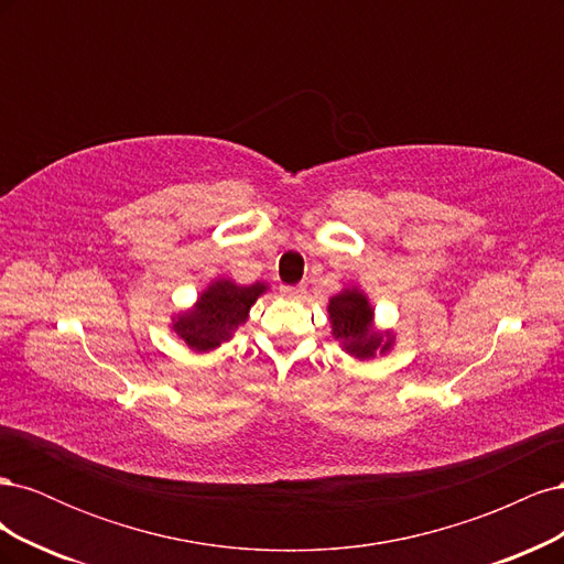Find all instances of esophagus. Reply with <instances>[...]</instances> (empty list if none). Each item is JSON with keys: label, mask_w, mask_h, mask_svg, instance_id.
Wrapping results in <instances>:
<instances>
[{"label": "esophagus", "mask_w": 564, "mask_h": 564, "mask_svg": "<svg viewBox=\"0 0 564 564\" xmlns=\"http://www.w3.org/2000/svg\"><path fill=\"white\" fill-rule=\"evenodd\" d=\"M280 292H282V296H286V299H301L305 289H303V284H296V286L282 284V286H280Z\"/></svg>", "instance_id": "1"}]
</instances>
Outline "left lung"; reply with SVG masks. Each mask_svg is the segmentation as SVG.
Segmentation results:
<instances>
[{"mask_svg": "<svg viewBox=\"0 0 564 564\" xmlns=\"http://www.w3.org/2000/svg\"><path fill=\"white\" fill-rule=\"evenodd\" d=\"M332 334L344 350L357 360H371L377 352H388L392 346L390 332L373 329V308L360 289H344L329 299Z\"/></svg>", "mask_w": 564, "mask_h": 564, "instance_id": "8db88e82", "label": "left lung"}]
</instances>
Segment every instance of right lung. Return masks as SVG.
Masks as SVG:
<instances>
[{
  "label": "right lung",
  "mask_w": 564,
  "mask_h": 564,
  "mask_svg": "<svg viewBox=\"0 0 564 564\" xmlns=\"http://www.w3.org/2000/svg\"><path fill=\"white\" fill-rule=\"evenodd\" d=\"M265 289L268 284L263 282L242 286L224 278L214 280L199 294L193 311L178 313L174 317L172 329L185 340L187 348L209 352L228 340L232 332L247 322L251 305Z\"/></svg>",
  "instance_id": "right-lung-1"
}]
</instances>
